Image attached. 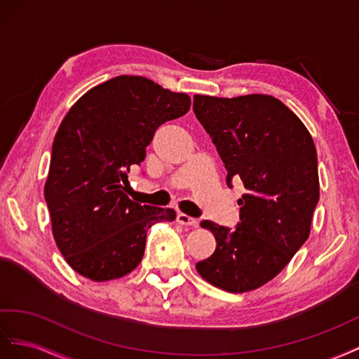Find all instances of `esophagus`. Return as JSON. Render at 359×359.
<instances>
[{"label":"esophagus","mask_w":359,"mask_h":359,"mask_svg":"<svg viewBox=\"0 0 359 359\" xmlns=\"http://www.w3.org/2000/svg\"><path fill=\"white\" fill-rule=\"evenodd\" d=\"M177 222L182 225H187V227H197V224H198V221L196 218L188 217V215H185V213L177 215Z\"/></svg>","instance_id":"esophagus-1"}]
</instances>
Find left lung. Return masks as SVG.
Returning <instances> with one entry per match:
<instances>
[{
	"label": "left lung",
	"mask_w": 359,
	"mask_h": 359,
	"mask_svg": "<svg viewBox=\"0 0 359 359\" xmlns=\"http://www.w3.org/2000/svg\"><path fill=\"white\" fill-rule=\"evenodd\" d=\"M194 112L227 170L242 180L234 229L200 222L217 250L197 263L204 280L230 293L262 287L309 239L319 203L317 153L310 132L283 102L266 95L233 99L194 96Z\"/></svg>",
	"instance_id": "left-lung-1"
}]
</instances>
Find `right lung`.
Masks as SVG:
<instances>
[{"label": "right lung", "mask_w": 359, "mask_h": 359, "mask_svg": "<svg viewBox=\"0 0 359 359\" xmlns=\"http://www.w3.org/2000/svg\"><path fill=\"white\" fill-rule=\"evenodd\" d=\"M191 97L142 76H116L88 90L61 121L50 153L45 200L58 250L93 281L134 271L147 230L176 212L141 206L126 194V172L165 121L185 116Z\"/></svg>", "instance_id": "right-lung-1"}]
</instances>
